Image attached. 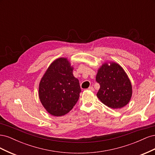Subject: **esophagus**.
<instances>
[{"label": "esophagus", "mask_w": 155, "mask_h": 155, "mask_svg": "<svg viewBox=\"0 0 155 155\" xmlns=\"http://www.w3.org/2000/svg\"><path fill=\"white\" fill-rule=\"evenodd\" d=\"M88 90H90L91 91H94V88L93 87H88Z\"/></svg>", "instance_id": "esophagus-1"}]
</instances>
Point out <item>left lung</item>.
I'll return each instance as SVG.
<instances>
[{"mask_svg":"<svg viewBox=\"0 0 155 155\" xmlns=\"http://www.w3.org/2000/svg\"><path fill=\"white\" fill-rule=\"evenodd\" d=\"M105 63L98 69L96 80L100 88L97 97L103 104L112 109H121L129 102L132 96V85L120 65Z\"/></svg>","mask_w":155,"mask_h":155,"instance_id":"8db88e82","label":"left lung"}]
</instances>
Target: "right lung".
Returning <instances> with one entry per match:
<instances>
[{
    "label": "right lung",
    "instance_id": "1",
    "mask_svg": "<svg viewBox=\"0 0 155 155\" xmlns=\"http://www.w3.org/2000/svg\"><path fill=\"white\" fill-rule=\"evenodd\" d=\"M73 67L67 58L55 59L41 78L39 97L48 113L61 116L72 109L81 90L73 75Z\"/></svg>",
    "mask_w": 155,
    "mask_h": 155
}]
</instances>
